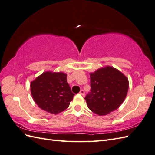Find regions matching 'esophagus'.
Returning a JSON list of instances; mask_svg holds the SVG:
<instances>
[{
  "mask_svg": "<svg viewBox=\"0 0 155 155\" xmlns=\"http://www.w3.org/2000/svg\"><path fill=\"white\" fill-rule=\"evenodd\" d=\"M79 94H80L81 95H82L83 96L84 95H85V91H84L83 90H81L80 92H79Z\"/></svg>",
  "mask_w": 155,
  "mask_h": 155,
  "instance_id": "34e87169",
  "label": "esophagus"
}]
</instances>
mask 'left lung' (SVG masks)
Returning <instances> with one entry per match:
<instances>
[{"mask_svg": "<svg viewBox=\"0 0 155 155\" xmlns=\"http://www.w3.org/2000/svg\"><path fill=\"white\" fill-rule=\"evenodd\" d=\"M91 92L85 97L88 109L104 116L118 109L127 94L129 81L118 70L105 67L90 74Z\"/></svg>", "mask_w": 155, "mask_h": 155, "instance_id": "obj_1", "label": "left lung"}]
</instances>
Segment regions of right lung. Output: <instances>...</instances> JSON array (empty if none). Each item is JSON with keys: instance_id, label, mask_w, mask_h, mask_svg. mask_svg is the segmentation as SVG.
I'll return each instance as SVG.
<instances>
[{"instance_id": "1", "label": "right lung", "mask_w": 155, "mask_h": 155, "mask_svg": "<svg viewBox=\"0 0 155 155\" xmlns=\"http://www.w3.org/2000/svg\"><path fill=\"white\" fill-rule=\"evenodd\" d=\"M30 88L35 104L53 114L67 109L74 96L63 72H45L31 82Z\"/></svg>"}]
</instances>
